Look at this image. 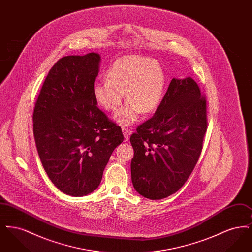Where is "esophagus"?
I'll return each instance as SVG.
<instances>
[{"mask_svg":"<svg viewBox=\"0 0 252 252\" xmlns=\"http://www.w3.org/2000/svg\"><path fill=\"white\" fill-rule=\"evenodd\" d=\"M122 131H123L124 137H125V142H128V139H129L128 133H129V131H128L126 127H123V128H122Z\"/></svg>","mask_w":252,"mask_h":252,"instance_id":"1","label":"esophagus"}]
</instances>
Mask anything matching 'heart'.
<instances>
[{"label":"heart","mask_w":252,"mask_h":252,"mask_svg":"<svg viewBox=\"0 0 252 252\" xmlns=\"http://www.w3.org/2000/svg\"><path fill=\"white\" fill-rule=\"evenodd\" d=\"M107 77L96 82L93 94L98 106L114 111L120 106L125 91L127 101L114 116L122 126L134 124L142 112L154 111L162 100L166 76L157 60L139 55L121 57L109 67Z\"/></svg>","instance_id":"obj_1"}]
</instances>
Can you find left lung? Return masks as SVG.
Listing matches in <instances>:
<instances>
[{
	"mask_svg": "<svg viewBox=\"0 0 252 252\" xmlns=\"http://www.w3.org/2000/svg\"><path fill=\"white\" fill-rule=\"evenodd\" d=\"M206 108L192 78L172 79L154 116L130 137L132 183L141 195L165 198L189 179L202 151Z\"/></svg>",
	"mask_w": 252,
	"mask_h": 252,
	"instance_id": "obj_1",
	"label": "left lung"
}]
</instances>
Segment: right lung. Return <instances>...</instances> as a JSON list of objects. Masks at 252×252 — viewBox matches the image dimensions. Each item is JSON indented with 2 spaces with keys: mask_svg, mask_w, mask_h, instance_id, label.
Here are the masks:
<instances>
[{
  "mask_svg": "<svg viewBox=\"0 0 252 252\" xmlns=\"http://www.w3.org/2000/svg\"><path fill=\"white\" fill-rule=\"evenodd\" d=\"M101 57L96 53L60 59L36 99L33 130L49 179L61 192L84 196L99 186L113 150L124 141L93 94Z\"/></svg>",
  "mask_w": 252,
  "mask_h": 252,
  "instance_id": "right-lung-1",
  "label": "right lung"
}]
</instances>
